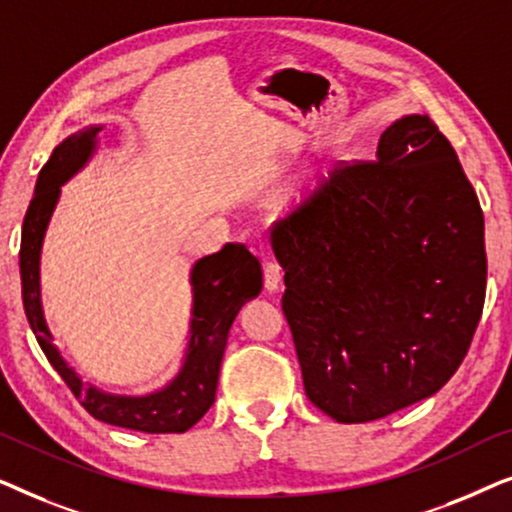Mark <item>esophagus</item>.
Wrapping results in <instances>:
<instances>
[{
	"mask_svg": "<svg viewBox=\"0 0 512 512\" xmlns=\"http://www.w3.org/2000/svg\"><path fill=\"white\" fill-rule=\"evenodd\" d=\"M282 282V265L277 261H265L263 265V284L268 291H277Z\"/></svg>",
	"mask_w": 512,
	"mask_h": 512,
	"instance_id": "34e87169",
	"label": "esophagus"
}]
</instances>
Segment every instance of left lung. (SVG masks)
<instances>
[{"label": "left lung", "instance_id": "obj_1", "mask_svg": "<svg viewBox=\"0 0 512 512\" xmlns=\"http://www.w3.org/2000/svg\"><path fill=\"white\" fill-rule=\"evenodd\" d=\"M305 394L342 424L436 394L464 361L487 286L485 219L429 116L382 132L272 228Z\"/></svg>", "mask_w": 512, "mask_h": 512}]
</instances>
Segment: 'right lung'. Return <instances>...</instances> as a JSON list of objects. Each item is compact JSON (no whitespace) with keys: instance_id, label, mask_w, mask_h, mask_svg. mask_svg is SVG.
I'll return each instance as SVG.
<instances>
[{"instance_id":"1","label":"right lung","mask_w":512,"mask_h":512,"mask_svg":"<svg viewBox=\"0 0 512 512\" xmlns=\"http://www.w3.org/2000/svg\"><path fill=\"white\" fill-rule=\"evenodd\" d=\"M100 130L88 128L67 137L60 146H55L48 163L41 167L20 237L23 307L41 352L95 419L130 431L184 433L212 408L230 326L244 300L261 293V263L244 244L230 242L221 251L200 258L193 265L191 340H188L184 366L165 389L149 396H114L95 389L93 384H83L55 349L53 335L46 326L41 310L39 258L48 221L60 198V186L88 163Z\"/></svg>"}]
</instances>
